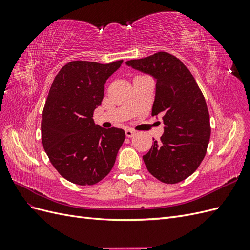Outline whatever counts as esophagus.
I'll list each match as a JSON object with an SVG mask.
<instances>
[{"mask_svg":"<svg viewBox=\"0 0 250 250\" xmlns=\"http://www.w3.org/2000/svg\"><path fill=\"white\" fill-rule=\"evenodd\" d=\"M125 134L127 138H132L135 134V131L133 129H131V128H127V129H125Z\"/></svg>","mask_w":250,"mask_h":250,"instance_id":"34e87169","label":"esophagus"}]
</instances>
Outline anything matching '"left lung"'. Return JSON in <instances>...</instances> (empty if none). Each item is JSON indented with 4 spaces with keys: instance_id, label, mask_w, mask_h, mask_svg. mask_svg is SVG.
Masks as SVG:
<instances>
[{
    "instance_id": "left-lung-1",
    "label": "left lung",
    "mask_w": 250,
    "mask_h": 250,
    "mask_svg": "<svg viewBox=\"0 0 250 250\" xmlns=\"http://www.w3.org/2000/svg\"><path fill=\"white\" fill-rule=\"evenodd\" d=\"M126 64L156 79L152 116H162L165 124L160 142H153L144 163L162 183L183 181L197 170L209 142V115L201 89L188 67L167 52Z\"/></svg>"
}]
</instances>
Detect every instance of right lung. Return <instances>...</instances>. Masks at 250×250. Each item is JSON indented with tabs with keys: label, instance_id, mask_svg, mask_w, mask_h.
Wrapping results in <instances>:
<instances>
[{
	"label": "right lung",
	"instance_id": "right-lung-1",
	"mask_svg": "<svg viewBox=\"0 0 250 250\" xmlns=\"http://www.w3.org/2000/svg\"><path fill=\"white\" fill-rule=\"evenodd\" d=\"M122 62L75 60L63 65L52 83L42 110V142L51 164L73 184L93 186L102 180L125 140L123 129H104L93 120L105 82Z\"/></svg>",
	"mask_w": 250,
	"mask_h": 250
}]
</instances>
